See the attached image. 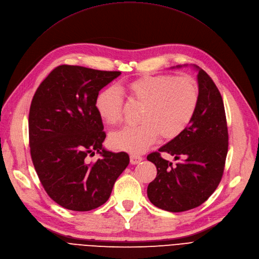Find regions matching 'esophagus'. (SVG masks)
Instances as JSON below:
<instances>
[{
    "instance_id": "1",
    "label": "esophagus",
    "mask_w": 259,
    "mask_h": 259,
    "mask_svg": "<svg viewBox=\"0 0 259 259\" xmlns=\"http://www.w3.org/2000/svg\"><path fill=\"white\" fill-rule=\"evenodd\" d=\"M130 158H131V163H132V164H137V163H139L140 161H142V157L139 156V155H137V154H132V155L130 156Z\"/></svg>"
}]
</instances>
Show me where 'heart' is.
Masks as SVG:
<instances>
[{
    "instance_id": "heart-1",
    "label": "heart",
    "mask_w": 259,
    "mask_h": 259,
    "mask_svg": "<svg viewBox=\"0 0 259 259\" xmlns=\"http://www.w3.org/2000/svg\"><path fill=\"white\" fill-rule=\"evenodd\" d=\"M133 99L142 104L140 123L112 133L109 143L114 149L141 153L153 144L159 134L163 139H174L193 120L199 103L198 85L191 77L173 75L142 76L125 84ZM123 101L115 88H106L98 94V114L109 125L122 118Z\"/></svg>"
}]
</instances>
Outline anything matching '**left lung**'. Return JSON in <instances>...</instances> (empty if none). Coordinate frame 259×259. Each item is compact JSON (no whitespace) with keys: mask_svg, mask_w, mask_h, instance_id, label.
Segmentation results:
<instances>
[{"mask_svg":"<svg viewBox=\"0 0 259 259\" xmlns=\"http://www.w3.org/2000/svg\"><path fill=\"white\" fill-rule=\"evenodd\" d=\"M198 68L199 103L189 126L179 136L147 155L157 176L147 187L150 201L168 212L199 206L217 189L224 175L229 146L225 105L217 86ZM167 152L181 161L174 166L161 156Z\"/></svg>","mask_w":259,"mask_h":259,"instance_id":"left-lung-1","label":"left lung"}]
</instances>
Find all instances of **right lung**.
Here are the masks:
<instances>
[{
    "label": "right lung",
    "mask_w": 259,
    "mask_h": 259,
    "mask_svg": "<svg viewBox=\"0 0 259 259\" xmlns=\"http://www.w3.org/2000/svg\"><path fill=\"white\" fill-rule=\"evenodd\" d=\"M120 71L60 65L35 91L29 109L31 160L45 192L67 210L85 212L102 205L130 163L125 152L105 151L99 92ZM95 151L103 156L89 163Z\"/></svg>",
    "instance_id": "right-lung-1"
}]
</instances>
